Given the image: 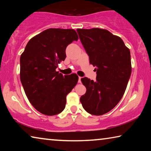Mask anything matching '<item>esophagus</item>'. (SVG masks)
I'll return each instance as SVG.
<instances>
[{
    "instance_id": "34e87169",
    "label": "esophagus",
    "mask_w": 151,
    "mask_h": 151,
    "mask_svg": "<svg viewBox=\"0 0 151 151\" xmlns=\"http://www.w3.org/2000/svg\"><path fill=\"white\" fill-rule=\"evenodd\" d=\"M81 78L82 77H81V76H78V83H81Z\"/></svg>"
}]
</instances>
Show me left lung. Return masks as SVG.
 <instances>
[{
	"mask_svg": "<svg viewBox=\"0 0 151 151\" xmlns=\"http://www.w3.org/2000/svg\"><path fill=\"white\" fill-rule=\"evenodd\" d=\"M76 30L97 73L95 82L81 78L86 91L81 103L88 113L102 115L119 103L126 90L132 70L130 50L121 38L106 29Z\"/></svg>",
	"mask_w": 151,
	"mask_h": 151,
	"instance_id": "left-lung-1",
	"label": "left lung"
}]
</instances>
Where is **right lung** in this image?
Returning a JSON list of instances; mask_svg holds the SVG:
<instances>
[{
    "label": "right lung",
    "mask_w": 151,
    "mask_h": 151,
    "mask_svg": "<svg viewBox=\"0 0 151 151\" xmlns=\"http://www.w3.org/2000/svg\"><path fill=\"white\" fill-rule=\"evenodd\" d=\"M78 39L74 29H48L32 37L20 55V81L30 104L40 113L53 116L65 109L66 95L78 76H63L56 68L65 60L68 45Z\"/></svg>",
    "instance_id": "add662e5"
}]
</instances>
